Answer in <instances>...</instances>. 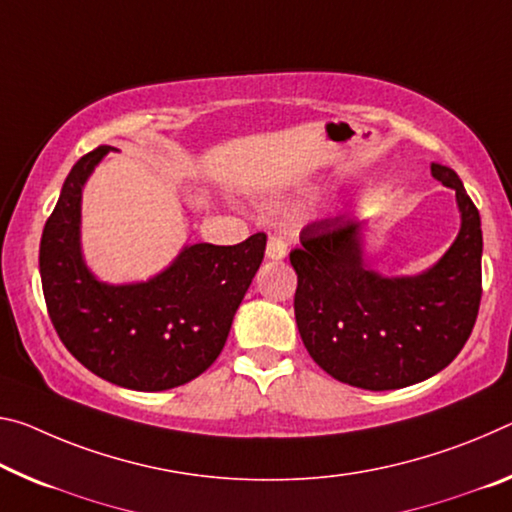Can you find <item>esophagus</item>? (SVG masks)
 <instances>
[{"label": "esophagus", "mask_w": 512, "mask_h": 512, "mask_svg": "<svg viewBox=\"0 0 512 512\" xmlns=\"http://www.w3.org/2000/svg\"><path fill=\"white\" fill-rule=\"evenodd\" d=\"M287 255V243L282 237H269L266 241V257L269 259H282Z\"/></svg>", "instance_id": "1"}]
</instances>
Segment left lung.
I'll list each match as a JSON object with an SVG mask.
<instances>
[{
  "label": "left lung",
  "mask_w": 512,
  "mask_h": 512,
  "mask_svg": "<svg viewBox=\"0 0 512 512\" xmlns=\"http://www.w3.org/2000/svg\"><path fill=\"white\" fill-rule=\"evenodd\" d=\"M456 191L460 232L433 269L383 278L364 266L362 223L314 221L289 253L298 275L294 312L300 339L339 383L385 392L421 383L449 367L472 335L481 305L483 232L456 170L433 164Z\"/></svg>",
  "instance_id": "obj_1"
}]
</instances>
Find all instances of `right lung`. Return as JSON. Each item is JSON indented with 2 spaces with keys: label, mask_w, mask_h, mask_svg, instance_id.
<instances>
[{
  "label": "right lung",
  "mask_w": 512,
  "mask_h": 512,
  "mask_svg": "<svg viewBox=\"0 0 512 512\" xmlns=\"http://www.w3.org/2000/svg\"><path fill=\"white\" fill-rule=\"evenodd\" d=\"M113 150L100 145L72 166L40 239L47 314L63 346L113 385L164 392L198 378L221 355L234 312L264 259L266 234L237 246L193 243L166 271L136 285H104L79 246L81 189Z\"/></svg>",
  "instance_id": "1"
}]
</instances>
